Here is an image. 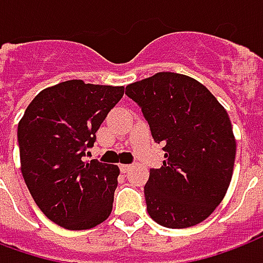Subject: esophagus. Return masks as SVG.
<instances>
[{
    "instance_id": "esophagus-1",
    "label": "esophagus",
    "mask_w": 263,
    "mask_h": 263,
    "mask_svg": "<svg viewBox=\"0 0 263 263\" xmlns=\"http://www.w3.org/2000/svg\"><path fill=\"white\" fill-rule=\"evenodd\" d=\"M130 170V165H126V164H120V171L123 172V174H126V172L129 171Z\"/></svg>"
}]
</instances>
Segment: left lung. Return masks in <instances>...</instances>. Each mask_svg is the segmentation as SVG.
Listing matches in <instances>:
<instances>
[{"label": "left lung", "mask_w": 263, "mask_h": 263, "mask_svg": "<svg viewBox=\"0 0 263 263\" xmlns=\"http://www.w3.org/2000/svg\"><path fill=\"white\" fill-rule=\"evenodd\" d=\"M126 95L165 151L144 186L150 217L168 229L202 223L221 203L233 176L237 143L229 113L203 84L176 72L133 82Z\"/></svg>", "instance_id": "left-lung-1"}]
</instances>
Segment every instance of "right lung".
<instances>
[{
    "mask_svg": "<svg viewBox=\"0 0 263 263\" xmlns=\"http://www.w3.org/2000/svg\"><path fill=\"white\" fill-rule=\"evenodd\" d=\"M124 87L70 80L40 91L18 124L21 171L37 208L67 230H88L112 212L118 165L82 161Z\"/></svg>",
    "mask_w": 263,
    "mask_h": 263,
    "instance_id": "add662e5",
    "label": "right lung"
}]
</instances>
